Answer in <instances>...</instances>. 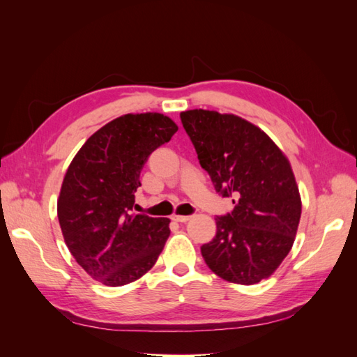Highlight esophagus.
<instances>
[{
	"instance_id": "obj_1",
	"label": "esophagus",
	"mask_w": 357,
	"mask_h": 357,
	"mask_svg": "<svg viewBox=\"0 0 357 357\" xmlns=\"http://www.w3.org/2000/svg\"><path fill=\"white\" fill-rule=\"evenodd\" d=\"M190 218H192V215H180V214H174V215H172V220L180 222V223H186Z\"/></svg>"
}]
</instances>
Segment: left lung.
<instances>
[{
    "label": "left lung",
    "instance_id": "left-lung-1",
    "mask_svg": "<svg viewBox=\"0 0 357 357\" xmlns=\"http://www.w3.org/2000/svg\"><path fill=\"white\" fill-rule=\"evenodd\" d=\"M180 119L215 192L235 204L215 218V236L201 245L204 261L231 283H259L290 252L301 219L289 160L264 131L238 116L189 110Z\"/></svg>",
    "mask_w": 357,
    "mask_h": 357
}]
</instances>
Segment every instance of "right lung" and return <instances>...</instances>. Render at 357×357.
Returning a JSON list of instances; mask_svg holds the SVG:
<instances>
[{"label": "right lung", "mask_w": 357, "mask_h": 357, "mask_svg": "<svg viewBox=\"0 0 357 357\" xmlns=\"http://www.w3.org/2000/svg\"><path fill=\"white\" fill-rule=\"evenodd\" d=\"M177 129L159 113L117 117L88 138L67 169L58 201L63 240L77 264L105 286L144 275L168 240L169 219L134 208L144 164Z\"/></svg>", "instance_id": "right-lung-1"}]
</instances>
